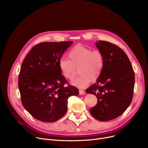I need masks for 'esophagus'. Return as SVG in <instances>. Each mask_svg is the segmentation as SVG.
Here are the masks:
<instances>
[{
	"mask_svg": "<svg viewBox=\"0 0 148 148\" xmlns=\"http://www.w3.org/2000/svg\"><path fill=\"white\" fill-rule=\"evenodd\" d=\"M85 91L84 90H83V89H80L79 90V94L80 95H84L85 94Z\"/></svg>",
	"mask_w": 148,
	"mask_h": 148,
	"instance_id": "34e87169",
	"label": "esophagus"
}]
</instances>
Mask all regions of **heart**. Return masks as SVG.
Wrapping results in <instances>:
<instances>
[{"label": "heart", "instance_id": "b5f03b06", "mask_svg": "<svg viewBox=\"0 0 148 148\" xmlns=\"http://www.w3.org/2000/svg\"><path fill=\"white\" fill-rule=\"evenodd\" d=\"M69 60L61 59L59 66L62 74L69 80H73L79 68L80 75L72 82V84L84 88L92 82L97 81L102 73L104 65V56L98 50H92L81 44L77 45L68 54Z\"/></svg>", "mask_w": 148, "mask_h": 148}]
</instances>
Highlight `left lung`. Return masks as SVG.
Wrapping results in <instances>:
<instances>
[{"label": "left lung", "mask_w": 148, "mask_h": 148, "mask_svg": "<svg viewBox=\"0 0 148 148\" xmlns=\"http://www.w3.org/2000/svg\"><path fill=\"white\" fill-rule=\"evenodd\" d=\"M95 45L103 54L104 68L97 82L86 92L98 99L90 110L93 117L107 121L119 117L130 105L135 75L126 53L118 45L104 41H97Z\"/></svg>", "instance_id": "left-lung-1"}]
</instances>
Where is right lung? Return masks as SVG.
Returning <instances> with one entry per match:
<instances>
[{
	"label": "right lung",
	"mask_w": 148,
	"mask_h": 148,
	"mask_svg": "<svg viewBox=\"0 0 148 148\" xmlns=\"http://www.w3.org/2000/svg\"><path fill=\"white\" fill-rule=\"evenodd\" d=\"M73 42L38 44L23 62L18 82L21 101L25 109L38 120L58 121L67 111L68 98L79 94L78 89L68 84L59 66L62 56Z\"/></svg>",
	"instance_id": "obj_1"
}]
</instances>
